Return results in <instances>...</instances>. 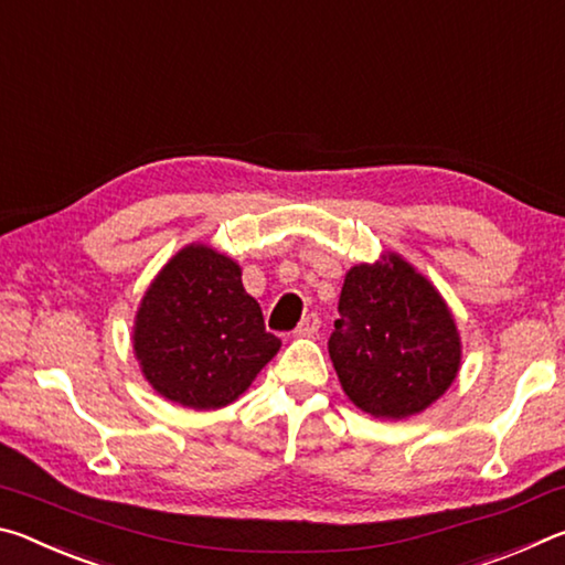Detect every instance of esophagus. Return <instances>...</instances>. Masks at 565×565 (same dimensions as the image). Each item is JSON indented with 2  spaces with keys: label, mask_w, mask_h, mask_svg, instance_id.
<instances>
[{
  "label": "esophagus",
  "mask_w": 565,
  "mask_h": 565,
  "mask_svg": "<svg viewBox=\"0 0 565 565\" xmlns=\"http://www.w3.org/2000/svg\"><path fill=\"white\" fill-rule=\"evenodd\" d=\"M319 327H321V319H319V313H306V317L301 319V323L299 327H296V337H313V333L319 331Z\"/></svg>",
  "instance_id": "1"
}]
</instances>
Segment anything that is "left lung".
<instances>
[{"label": "left lung", "mask_w": 565, "mask_h": 565, "mask_svg": "<svg viewBox=\"0 0 565 565\" xmlns=\"http://www.w3.org/2000/svg\"><path fill=\"white\" fill-rule=\"evenodd\" d=\"M329 356L341 388L376 418L414 416L451 386L461 341L441 296L401 256L353 266Z\"/></svg>", "instance_id": "obj_1"}]
</instances>
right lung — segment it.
I'll return each mask as SVG.
<instances>
[{"label": "right lung", "mask_w": 565, "mask_h": 565, "mask_svg": "<svg viewBox=\"0 0 565 565\" xmlns=\"http://www.w3.org/2000/svg\"><path fill=\"white\" fill-rule=\"evenodd\" d=\"M281 341L244 291L242 269L209 246H186L141 299L134 353L161 396L222 408L252 386Z\"/></svg>", "instance_id": "1"}]
</instances>
